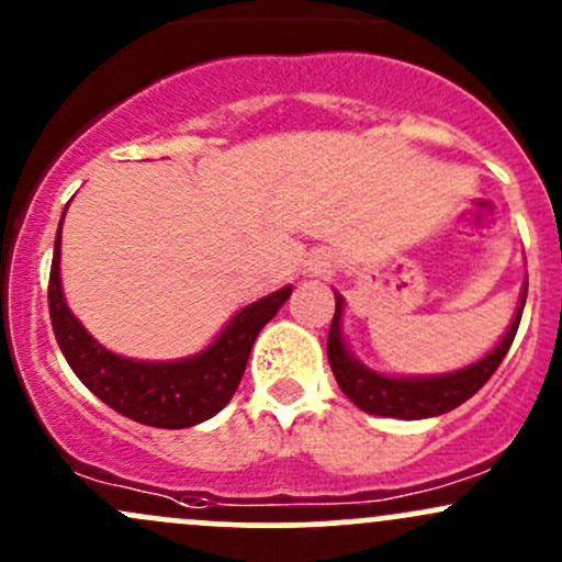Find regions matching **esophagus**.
Listing matches in <instances>:
<instances>
[{"instance_id": "esophagus-1", "label": "esophagus", "mask_w": 562, "mask_h": 562, "mask_svg": "<svg viewBox=\"0 0 562 562\" xmlns=\"http://www.w3.org/2000/svg\"><path fill=\"white\" fill-rule=\"evenodd\" d=\"M328 258H323V256H315L310 261V271H315V274H323V271H328Z\"/></svg>"}]
</instances>
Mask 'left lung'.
<instances>
[{
  "label": "left lung",
  "mask_w": 562,
  "mask_h": 562,
  "mask_svg": "<svg viewBox=\"0 0 562 562\" xmlns=\"http://www.w3.org/2000/svg\"><path fill=\"white\" fill-rule=\"evenodd\" d=\"M336 315L328 330V363L334 371L336 382H339L341 393L358 406V409L369 412L376 417H398V420H425V417H439L452 412L463 401L480 390L501 360L509 352L512 341L519 328V317H522L525 299H528V280L522 282L515 317H512L509 328L501 336L498 345L487 352V356L474 360V363L463 366V369L447 371V374H428V376H390L382 371L369 369L366 363L352 356L347 347L345 330H341V315H345V299L336 293Z\"/></svg>",
  "instance_id": "1"
}]
</instances>
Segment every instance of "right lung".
<instances>
[{"label":"right lung","instance_id":"obj_1","mask_svg":"<svg viewBox=\"0 0 562 562\" xmlns=\"http://www.w3.org/2000/svg\"><path fill=\"white\" fill-rule=\"evenodd\" d=\"M61 223H58L56 245H53L47 306H50L53 334L69 369L97 398L142 425L191 428L215 417L239 387L256 336L291 299L293 285L241 306L221 334L196 356L177 360L123 358L99 345L67 306L61 266H58L61 263Z\"/></svg>","mask_w":562,"mask_h":562}]
</instances>
